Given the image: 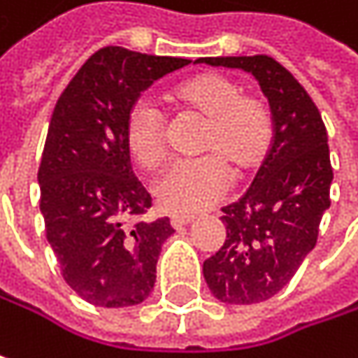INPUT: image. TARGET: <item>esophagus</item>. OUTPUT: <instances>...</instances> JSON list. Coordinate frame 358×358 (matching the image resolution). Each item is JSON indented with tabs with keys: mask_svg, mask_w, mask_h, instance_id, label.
I'll return each instance as SVG.
<instances>
[{
	"mask_svg": "<svg viewBox=\"0 0 358 358\" xmlns=\"http://www.w3.org/2000/svg\"><path fill=\"white\" fill-rule=\"evenodd\" d=\"M190 222H194V215H188V213H174V215L170 217V224H172L174 228H182V226H186V224H190Z\"/></svg>",
	"mask_w": 358,
	"mask_h": 358,
	"instance_id": "obj_1",
	"label": "esophagus"
}]
</instances>
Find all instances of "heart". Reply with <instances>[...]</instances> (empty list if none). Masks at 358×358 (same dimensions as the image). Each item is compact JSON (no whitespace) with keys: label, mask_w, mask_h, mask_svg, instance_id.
Wrapping results in <instances>:
<instances>
[{"label":"heart","mask_w":358,"mask_h":358,"mask_svg":"<svg viewBox=\"0 0 358 358\" xmlns=\"http://www.w3.org/2000/svg\"><path fill=\"white\" fill-rule=\"evenodd\" d=\"M182 111L205 117L199 151L205 155L172 164L153 184L157 203L174 213H196L215 205L236 176L259 170L275 141L269 103L215 72L196 74L170 91ZM124 143L132 159L151 170L166 157V117L151 101H136L126 117Z\"/></svg>","instance_id":"heart-1"}]
</instances>
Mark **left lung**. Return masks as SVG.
I'll list each match as a JSON object with an SVG mask.
<instances>
[{"mask_svg": "<svg viewBox=\"0 0 358 358\" xmlns=\"http://www.w3.org/2000/svg\"><path fill=\"white\" fill-rule=\"evenodd\" d=\"M196 62L250 72L275 117L271 153L245 196L222 209L226 243L203 263L205 282L217 301L252 305L278 294L317 243L334 178L327 132L309 93L273 57Z\"/></svg>", "mask_w": 358, "mask_h": 358, "instance_id": "left-lung-1", "label": "left lung"}]
</instances>
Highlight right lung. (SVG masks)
<instances>
[{"instance_id":"obj_1","label":"right lung","mask_w":358,"mask_h":358,"mask_svg":"<svg viewBox=\"0 0 358 358\" xmlns=\"http://www.w3.org/2000/svg\"><path fill=\"white\" fill-rule=\"evenodd\" d=\"M190 59L95 51L59 95L38 166L45 236L62 278L87 303L132 307L155 284L162 245L174 228L168 217L130 224L151 207L124 143L130 108L153 80Z\"/></svg>"}]
</instances>
